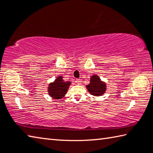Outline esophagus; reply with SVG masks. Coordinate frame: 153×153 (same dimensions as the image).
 Here are the masks:
<instances>
[{
	"mask_svg": "<svg viewBox=\"0 0 153 153\" xmlns=\"http://www.w3.org/2000/svg\"><path fill=\"white\" fill-rule=\"evenodd\" d=\"M76 82H77V84H81V82H82L81 79H77Z\"/></svg>",
	"mask_w": 153,
	"mask_h": 153,
	"instance_id": "esophagus-1",
	"label": "esophagus"
}]
</instances>
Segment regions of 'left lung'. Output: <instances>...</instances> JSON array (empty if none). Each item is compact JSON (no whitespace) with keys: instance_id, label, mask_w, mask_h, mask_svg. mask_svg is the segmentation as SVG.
<instances>
[{"instance_id":"obj_1","label":"left lung","mask_w":153,"mask_h":153,"mask_svg":"<svg viewBox=\"0 0 153 153\" xmlns=\"http://www.w3.org/2000/svg\"><path fill=\"white\" fill-rule=\"evenodd\" d=\"M106 83L102 82L97 75H93L90 77V84L86 86L88 91L94 97H100L106 92Z\"/></svg>"}]
</instances>
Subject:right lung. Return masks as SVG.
<instances>
[{"mask_svg": "<svg viewBox=\"0 0 153 153\" xmlns=\"http://www.w3.org/2000/svg\"><path fill=\"white\" fill-rule=\"evenodd\" d=\"M71 84V82L64 81L62 76H59L53 82L48 84V92L53 99L60 100L67 94V90Z\"/></svg>", "mask_w": 153, "mask_h": 153, "instance_id": "add662e5", "label": "right lung"}]
</instances>
